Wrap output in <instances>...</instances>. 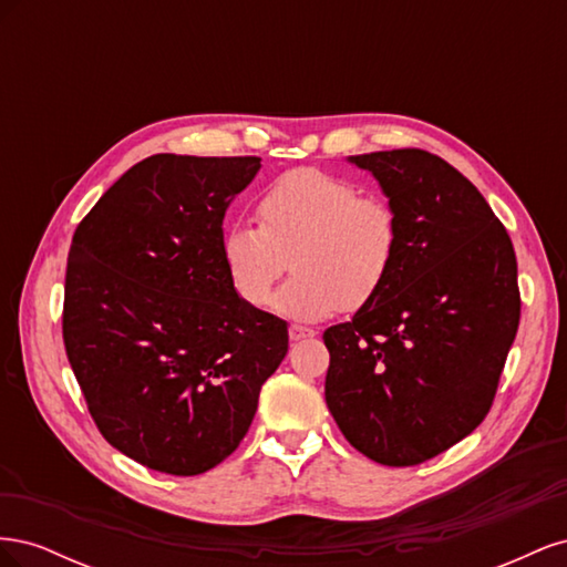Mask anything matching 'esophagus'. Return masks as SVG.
Wrapping results in <instances>:
<instances>
[{
	"mask_svg": "<svg viewBox=\"0 0 567 567\" xmlns=\"http://www.w3.org/2000/svg\"><path fill=\"white\" fill-rule=\"evenodd\" d=\"M288 336H290V340L298 342V340H305V338H315L317 331H315V329H307V326L293 323V326H290V329H288Z\"/></svg>",
	"mask_w": 567,
	"mask_h": 567,
	"instance_id": "1",
	"label": "esophagus"
}]
</instances>
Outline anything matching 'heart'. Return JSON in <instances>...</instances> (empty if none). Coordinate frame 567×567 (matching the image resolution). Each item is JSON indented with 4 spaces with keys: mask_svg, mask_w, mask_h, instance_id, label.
I'll return each instance as SVG.
<instances>
[{
    "mask_svg": "<svg viewBox=\"0 0 567 567\" xmlns=\"http://www.w3.org/2000/svg\"><path fill=\"white\" fill-rule=\"evenodd\" d=\"M260 227L238 221L221 236V265L236 296L265 307L284 271L296 269L274 298L279 312L317 321L369 305L390 279L402 248L392 203L317 167L274 179L257 200Z\"/></svg>",
    "mask_w": 567,
    "mask_h": 567,
    "instance_id": "heart-1",
    "label": "heart"
}]
</instances>
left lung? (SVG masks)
Masks as SVG:
<instances>
[{
    "label": "left lung",
    "mask_w": 567,
    "mask_h": 567,
    "mask_svg": "<svg viewBox=\"0 0 567 567\" xmlns=\"http://www.w3.org/2000/svg\"><path fill=\"white\" fill-rule=\"evenodd\" d=\"M398 210L390 279L323 331L326 404L340 433L383 466H416L483 423L520 321L504 225L456 167L421 148L350 156Z\"/></svg>",
    "instance_id": "obj_1"
}]
</instances>
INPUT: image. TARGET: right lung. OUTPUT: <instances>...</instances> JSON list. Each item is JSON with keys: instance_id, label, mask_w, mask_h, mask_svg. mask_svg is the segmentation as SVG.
<instances>
[{"instance_id": "1", "label": "right lung", "mask_w": 567, "mask_h": 567, "mask_svg": "<svg viewBox=\"0 0 567 567\" xmlns=\"http://www.w3.org/2000/svg\"><path fill=\"white\" fill-rule=\"evenodd\" d=\"M260 158L158 153L84 217L68 252L63 342L90 414L146 468L198 475L244 440L288 352L284 319L236 296L221 225Z\"/></svg>"}]
</instances>
